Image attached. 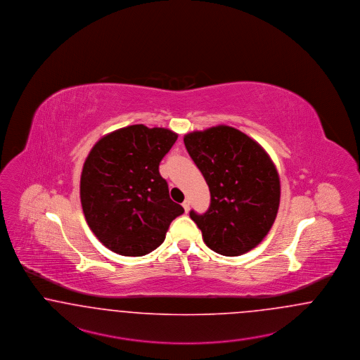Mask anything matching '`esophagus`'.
<instances>
[{
    "instance_id": "esophagus-1",
    "label": "esophagus",
    "mask_w": 360,
    "mask_h": 360,
    "mask_svg": "<svg viewBox=\"0 0 360 360\" xmlns=\"http://www.w3.org/2000/svg\"><path fill=\"white\" fill-rule=\"evenodd\" d=\"M183 207H184V211L188 212V211H189V200H184V202H183Z\"/></svg>"
}]
</instances>
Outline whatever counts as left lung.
<instances>
[{
  "label": "left lung",
  "mask_w": 360,
  "mask_h": 360,
  "mask_svg": "<svg viewBox=\"0 0 360 360\" xmlns=\"http://www.w3.org/2000/svg\"><path fill=\"white\" fill-rule=\"evenodd\" d=\"M184 143L211 193L204 214L189 212L204 243L226 257L254 249L278 212L281 186L274 162L257 141L231 126L192 131Z\"/></svg>",
  "instance_id": "8db88e82"
}]
</instances>
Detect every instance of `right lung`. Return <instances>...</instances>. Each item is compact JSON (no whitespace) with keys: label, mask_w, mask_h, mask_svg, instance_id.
Returning a JSON list of instances; mask_svg holds the SVG:
<instances>
[{"label":"right lung","mask_w":360,"mask_h":360,"mask_svg":"<svg viewBox=\"0 0 360 360\" xmlns=\"http://www.w3.org/2000/svg\"><path fill=\"white\" fill-rule=\"evenodd\" d=\"M176 140L172 130L131 125L106 134L90 150L80 202L89 227L110 250L125 257L149 254L184 212L158 172Z\"/></svg>","instance_id":"add662e5"}]
</instances>
